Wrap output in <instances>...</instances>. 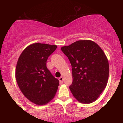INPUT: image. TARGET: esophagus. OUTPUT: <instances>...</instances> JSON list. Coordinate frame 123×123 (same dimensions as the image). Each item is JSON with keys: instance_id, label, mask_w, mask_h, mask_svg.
Wrapping results in <instances>:
<instances>
[{"instance_id": "obj_1", "label": "esophagus", "mask_w": 123, "mask_h": 123, "mask_svg": "<svg viewBox=\"0 0 123 123\" xmlns=\"http://www.w3.org/2000/svg\"><path fill=\"white\" fill-rule=\"evenodd\" d=\"M59 80H60V83H63V78L62 77H60L59 78Z\"/></svg>"}]
</instances>
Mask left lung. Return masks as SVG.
Returning <instances> with one entry per match:
<instances>
[{
  "mask_svg": "<svg viewBox=\"0 0 123 123\" xmlns=\"http://www.w3.org/2000/svg\"><path fill=\"white\" fill-rule=\"evenodd\" d=\"M72 65L73 81L69 88L82 104L97 100L108 83L109 67L101 48L92 41L79 40L61 48Z\"/></svg>",
  "mask_w": 123,
  "mask_h": 123,
  "instance_id": "left-lung-1",
  "label": "left lung"
}]
</instances>
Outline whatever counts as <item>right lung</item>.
I'll return each mask as SVG.
<instances>
[{"label":"right lung","mask_w":123,"mask_h":123,"mask_svg":"<svg viewBox=\"0 0 123 123\" xmlns=\"http://www.w3.org/2000/svg\"><path fill=\"white\" fill-rule=\"evenodd\" d=\"M57 47L56 45L32 44L18 58L15 71L18 87L26 98L36 105L47 104L57 92L59 80L46 66L48 58Z\"/></svg>","instance_id":"1"}]
</instances>
